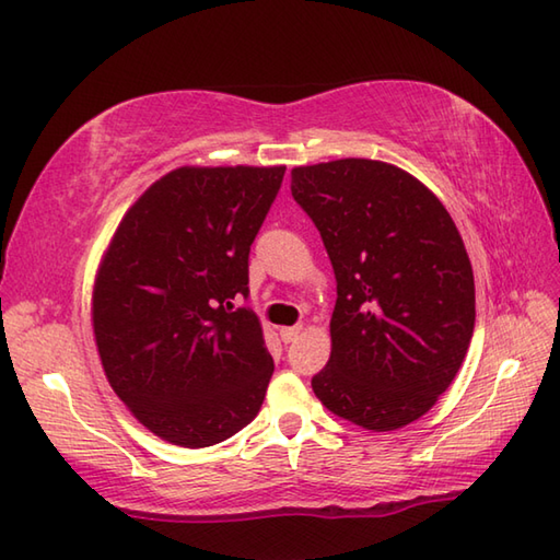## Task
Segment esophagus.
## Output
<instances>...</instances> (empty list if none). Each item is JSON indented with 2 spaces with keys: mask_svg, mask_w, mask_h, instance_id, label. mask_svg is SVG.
<instances>
[{
  "mask_svg": "<svg viewBox=\"0 0 560 560\" xmlns=\"http://www.w3.org/2000/svg\"><path fill=\"white\" fill-rule=\"evenodd\" d=\"M301 331H303V325H295V327H281L279 335H281V339H283V341L291 343V341L299 339Z\"/></svg>",
  "mask_w": 560,
  "mask_h": 560,
  "instance_id": "obj_1",
  "label": "esophagus"
}]
</instances>
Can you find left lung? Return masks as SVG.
Masks as SVG:
<instances>
[{"mask_svg":"<svg viewBox=\"0 0 560 560\" xmlns=\"http://www.w3.org/2000/svg\"><path fill=\"white\" fill-rule=\"evenodd\" d=\"M291 195L337 279L317 399L377 433L421 419L455 380L477 317L455 221L413 175L371 159L293 168Z\"/></svg>","mask_w":560,"mask_h":560,"instance_id":"8db88e82","label":"left lung"}]
</instances>
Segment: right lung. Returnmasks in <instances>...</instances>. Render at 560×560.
Wrapping results in <instances>:
<instances>
[{
	"label": "right lung",
	"instance_id": "add662e5",
	"mask_svg": "<svg viewBox=\"0 0 560 560\" xmlns=\"http://www.w3.org/2000/svg\"><path fill=\"white\" fill-rule=\"evenodd\" d=\"M287 165L171 171L117 225L93 287L115 395L151 433L209 447L255 419L273 361L247 295L249 245Z\"/></svg>",
	"mask_w": 560,
	"mask_h": 560
}]
</instances>
